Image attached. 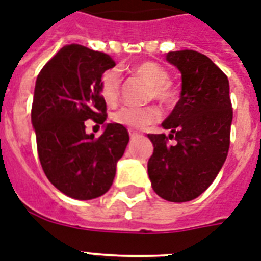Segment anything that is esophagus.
<instances>
[{
	"mask_svg": "<svg viewBox=\"0 0 261 261\" xmlns=\"http://www.w3.org/2000/svg\"><path fill=\"white\" fill-rule=\"evenodd\" d=\"M128 134H130L131 138H134V137H137L139 133H138V131H135V130H128Z\"/></svg>",
	"mask_w": 261,
	"mask_h": 261,
	"instance_id": "obj_1",
	"label": "esophagus"
}]
</instances>
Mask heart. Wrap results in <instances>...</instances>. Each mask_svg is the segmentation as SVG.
<instances>
[{
    "label": "heart",
    "mask_w": 261,
    "mask_h": 261,
    "mask_svg": "<svg viewBox=\"0 0 261 261\" xmlns=\"http://www.w3.org/2000/svg\"><path fill=\"white\" fill-rule=\"evenodd\" d=\"M131 73L145 83L149 84L146 97L147 100L155 98L160 104L165 107H172L176 102L177 94L172 83L169 81V73L165 67L153 61H143L133 66ZM122 92V80L118 70L108 69L101 74L98 80V93L101 98L108 104L114 106L120 97ZM161 118L159 107H123L112 115V120L118 124L141 130L159 122Z\"/></svg>",
    "instance_id": "heart-1"
}]
</instances>
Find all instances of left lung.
<instances>
[{"label":"left lung","mask_w":261,"mask_h":261,"mask_svg":"<svg viewBox=\"0 0 261 261\" xmlns=\"http://www.w3.org/2000/svg\"><path fill=\"white\" fill-rule=\"evenodd\" d=\"M181 71V96L164 120L171 134H149L154 150L147 163L151 187L169 202H188L210 187L227 157L233 119L229 80L204 54L168 53Z\"/></svg>","instance_id":"obj_1"}]
</instances>
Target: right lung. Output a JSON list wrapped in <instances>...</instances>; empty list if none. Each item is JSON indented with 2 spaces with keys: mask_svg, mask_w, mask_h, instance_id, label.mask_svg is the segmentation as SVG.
Returning a JSON list of instances; mask_svg holds the SVG:
<instances>
[{
  "mask_svg": "<svg viewBox=\"0 0 261 261\" xmlns=\"http://www.w3.org/2000/svg\"><path fill=\"white\" fill-rule=\"evenodd\" d=\"M114 66L106 53L69 44L36 79L31 119L43 172L61 192L79 200L98 198L110 190L130 139L126 127L118 123L107 124L98 138L85 133V120L98 127L106 122L98 80Z\"/></svg>",
  "mask_w": 261,
  "mask_h": 261,
  "instance_id": "1",
  "label": "right lung"
}]
</instances>
